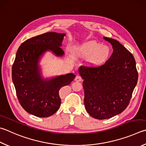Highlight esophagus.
<instances>
[{
    "instance_id": "obj_1",
    "label": "esophagus",
    "mask_w": 146,
    "mask_h": 146,
    "mask_svg": "<svg viewBox=\"0 0 146 146\" xmlns=\"http://www.w3.org/2000/svg\"><path fill=\"white\" fill-rule=\"evenodd\" d=\"M82 78L80 75H76L75 78V80L76 82H80V81H82Z\"/></svg>"
}]
</instances>
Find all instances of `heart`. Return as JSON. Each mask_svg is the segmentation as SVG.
Segmentation results:
<instances>
[{
    "instance_id": "1",
    "label": "heart",
    "mask_w": 146,
    "mask_h": 146,
    "mask_svg": "<svg viewBox=\"0 0 146 146\" xmlns=\"http://www.w3.org/2000/svg\"><path fill=\"white\" fill-rule=\"evenodd\" d=\"M76 53L79 56L88 58L90 66L98 67L107 61L110 56V50L108 46L91 41L76 48Z\"/></svg>"
}]
</instances>
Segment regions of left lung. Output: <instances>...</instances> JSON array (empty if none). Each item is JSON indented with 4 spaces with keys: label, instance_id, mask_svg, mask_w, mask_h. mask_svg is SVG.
<instances>
[{
    "label": "left lung",
    "instance_id": "1",
    "mask_svg": "<svg viewBox=\"0 0 146 146\" xmlns=\"http://www.w3.org/2000/svg\"><path fill=\"white\" fill-rule=\"evenodd\" d=\"M103 38L113 50L107 61L98 67L81 66L78 70L84 80L85 108L97 119H109L123 112L138 80L133 55L118 41Z\"/></svg>",
    "mask_w": 146,
    "mask_h": 146
}]
</instances>
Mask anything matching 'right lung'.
I'll return each instance as SVG.
<instances>
[{"label": "right lung", "mask_w": 146, "mask_h": 146, "mask_svg": "<svg viewBox=\"0 0 146 146\" xmlns=\"http://www.w3.org/2000/svg\"><path fill=\"white\" fill-rule=\"evenodd\" d=\"M65 34L50 32L28 39L17 50L12 67V80L20 105L26 112L47 117L59 110V91L70 84L75 75L68 73L52 78H42L39 62L46 51L58 57L64 52L60 48Z\"/></svg>", "instance_id": "right-lung-1"}]
</instances>
